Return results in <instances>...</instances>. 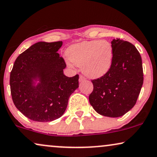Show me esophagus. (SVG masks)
<instances>
[{
	"label": "esophagus",
	"instance_id": "34e87169",
	"mask_svg": "<svg viewBox=\"0 0 157 157\" xmlns=\"http://www.w3.org/2000/svg\"><path fill=\"white\" fill-rule=\"evenodd\" d=\"M85 80V78L83 76H82V75H80V77H79V82H84V81Z\"/></svg>",
	"mask_w": 157,
	"mask_h": 157
}]
</instances>
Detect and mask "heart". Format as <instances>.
Returning <instances> with one entry per match:
<instances>
[{
  "label": "heart",
  "mask_w": 157,
  "mask_h": 157,
  "mask_svg": "<svg viewBox=\"0 0 157 157\" xmlns=\"http://www.w3.org/2000/svg\"><path fill=\"white\" fill-rule=\"evenodd\" d=\"M67 57L71 63L80 67L87 77L99 78L111 67L113 49L106 40L84 41L69 47Z\"/></svg>",
  "instance_id": "b5f03b06"
}]
</instances>
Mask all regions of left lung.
<instances>
[{"instance_id":"left-lung-1","label":"left lung","mask_w":157,"mask_h":157,"mask_svg":"<svg viewBox=\"0 0 157 157\" xmlns=\"http://www.w3.org/2000/svg\"><path fill=\"white\" fill-rule=\"evenodd\" d=\"M113 61L110 70L92 80L90 105L102 116L117 118L135 105L143 85L142 60L139 51L128 41L113 39Z\"/></svg>"}]
</instances>
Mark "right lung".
I'll use <instances>...</instances> for the list:
<instances>
[{"label":"right lung","instance_id":"1","mask_svg":"<svg viewBox=\"0 0 157 157\" xmlns=\"http://www.w3.org/2000/svg\"><path fill=\"white\" fill-rule=\"evenodd\" d=\"M62 41L37 42L20 54L10 75L12 99L25 116L49 122L64 114L72 93L79 87V75H64L66 64L57 53Z\"/></svg>","mask_w":157,"mask_h":157}]
</instances>
